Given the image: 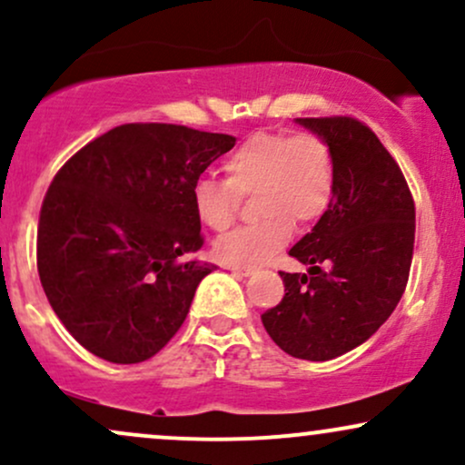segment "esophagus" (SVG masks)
<instances>
[{
  "instance_id": "1",
  "label": "esophagus",
  "mask_w": 465,
  "mask_h": 465,
  "mask_svg": "<svg viewBox=\"0 0 465 465\" xmlns=\"http://www.w3.org/2000/svg\"><path fill=\"white\" fill-rule=\"evenodd\" d=\"M229 271H232V273H236V275H251L253 273V269H249V266H227Z\"/></svg>"
}]
</instances>
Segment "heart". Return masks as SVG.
<instances>
[{
  "instance_id": "heart-1",
  "label": "heart",
  "mask_w": 465,
  "mask_h": 465,
  "mask_svg": "<svg viewBox=\"0 0 465 465\" xmlns=\"http://www.w3.org/2000/svg\"><path fill=\"white\" fill-rule=\"evenodd\" d=\"M227 181L203 179L192 190V207L203 227L225 232L238 218L240 201L253 196V225L216 240L214 253L232 266H260L286 247L295 223L311 227L334 196V154L317 133L262 131L225 159Z\"/></svg>"
}]
</instances>
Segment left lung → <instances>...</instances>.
<instances>
[{"label":"left lung","instance_id":"left-lung-1","mask_svg":"<svg viewBox=\"0 0 465 465\" xmlns=\"http://www.w3.org/2000/svg\"><path fill=\"white\" fill-rule=\"evenodd\" d=\"M334 154L330 210L291 255L308 273H284L286 295L262 314L286 354L330 361L354 350L387 322L409 282L415 203L391 153L350 115L297 117Z\"/></svg>","mask_w":465,"mask_h":465}]
</instances>
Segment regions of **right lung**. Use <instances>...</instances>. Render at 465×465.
I'll list each match as a JSON object with an SVG mask.
<instances>
[{
	"label": "right lung",
	"mask_w": 465,
	"mask_h": 465,
	"mask_svg": "<svg viewBox=\"0 0 465 465\" xmlns=\"http://www.w3.org/2000/svg\"><path fill=\"white\" fill-rule=\"evenodd\" d=\"M236 137L163 122L122 124L67 159L45 192L36 269L52 311L92 354L131 365L185 322L214 266L192 190Z\"/></svg>",
	"instance_id": "add662e5"
}]
</instances>
